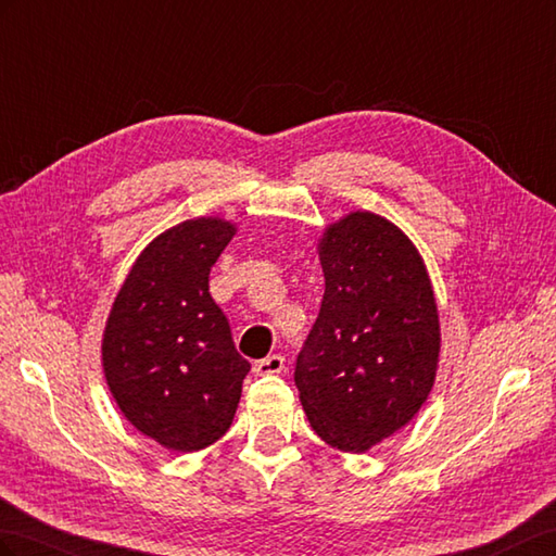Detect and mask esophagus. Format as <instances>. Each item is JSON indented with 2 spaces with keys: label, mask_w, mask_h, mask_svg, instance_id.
<instances>
[{
  "label": "esophagus",
  "mask_w": 556,
  "mask_h": 556,
  "mask_svg": "<svg viewBox=\"0 0 556 556\" xmlns=\"http://www.w3.org/2000/svg\"><path fill=\"white\" fill-rule=\"evenodd\" d=\"M282 368H285V359L280 355H268V357L255 362L252 371H255L257 376H276V374H282Z\"/></svg>",
  "instance_id": "obj_1"
}]
</instances>
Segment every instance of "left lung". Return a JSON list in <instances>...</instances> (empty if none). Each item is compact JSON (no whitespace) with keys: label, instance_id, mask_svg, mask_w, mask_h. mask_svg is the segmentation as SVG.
<instances>
[{"label":"left lung","instance_id":"1","mask_svg":"<svg viewBox=\"0 0 556 556\" xmlns=\"http://www.w3.org/2000/svg\"><path fill=\"white\" fill-rule=\"evenodd\" d=\"M317 250L325 296L294 382L319 439L366 452L427 401L441 352L439 308L417 248L376 213L329 225Z\"/></svg>","mask_w":556,"mask_h":556}]
</instances>
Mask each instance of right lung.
<instances>
[{
  "instance_id": "add662e5",
  "label": "right lung",
  "mask_w": 556,
  "mask_h": 556,
  "mask_svg": "<svg viewBox=\"0 0 556 556\" xmlns=\"http://www.w3.org/2000/svg\"><path fill=\"white\" fill-rule=\"evenodd\" d=\"M220 217L180 223L150 243L117 292L102 362L117 408L174 452L223 439L250 371L208 292L211 266L231 241Z\"/></svg>"
}]
</instances>
